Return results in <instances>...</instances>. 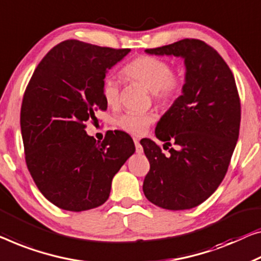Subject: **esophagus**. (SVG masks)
<instances>
[{
    "label": "esophagus",
    "instance_id": "obj_1",
    "mask_svg": "<svg viewBox=\"0 0 261 261\" xmlns=\"http://www.w3.org/2000/svg\"><path fill=\"white\" fill-rule=\"evenodd\" d=\"M134 142H135V145H136V152L142 153L143 152V147L141 145V143H139L137 138H134Z\"/></svg>",
    "mask_w": 261,
    "mask_h": 261
}]
</instances>
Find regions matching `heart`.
<instances>
[{
    "label": "heart",
    "instance_id": "obj_1",
    "mask_svg": "<svg viewBox=\"0 0 261 261\" xmlns=\"http://www.w3.org/2000/svg\"><path fill=\"white\" fill-rule=\"evenodd\" d=\"M123 75L136 81L151 91L152 98L159 104L173 102L185 87V76L172 71L170 62L163 58L143 55L129 62L122 70ZM102 97L109 107H116L119 100V84L114 79L104 80ZM153 120L151 114H126L119 117L117 125L134 136H142Z\"/></svg>",
    "mask_w": 261,
    "mask_h": 261
}]
</instances>
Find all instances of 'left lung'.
<instances>
[{"instance_id":"obj_1","label":"left lung","mask_w":261,"mask_h":261,"mask_svg":"<svg viewBox=\"0 0 261 261\" xmlns=\"http://www.w3.org/2000/svg\"><path fill=\"white\" fill-rule=\"evenodd\" d=\"M151 55L182 57L185 87L155 127L164 150L141 141L150 171L143 191L166 210L196 207L216 191L230 165L239 137L240 98L234 77L217 50L194 38L146 49ZM177 145L171 149L170 142Z\"/></svg>"}]
</instances>
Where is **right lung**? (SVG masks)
Masks as SVG:
<instances>
[{
  "mask_svg": "<svg viewBox=\"0 0 261 261\" xmlns=\"http://www.w3.org/2000/svg\"><path fill=\"white\" fill-rule=\"evenodd\" d=\"M130 53L77 40L50 50L31 76L21 107L25 163L50 203L67 211L98 207L135 144L125 132L88 136L85 122L107 110L102 85L109 69Z\"/></svg>",
  "mask_w": 261,
  "mask_h": 261,
  "instance_id": "1",
  "label": "right lung"
}]
</instances>
